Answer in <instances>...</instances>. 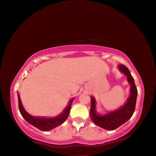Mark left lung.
<instances>
[{
  "mask_svg": "<svg viewBox=\"0 0 156 156\" xmlns=\"http://www.w3.org/2000/svg\"><path fill=\"white\" fill-rule=\"evenodd\" d=\"M119 69L126 76L127 80L131 84V94L126 104L117 110L112 112L106 115L100 116L97 115L95 112V101L93 98L91 97L90 115L92 121L96 125L107 130H114L128 121L132 117L135 110L138 91L134 80L131 75L129 70L124 65L120 64Z\"/></svg>",
  "mask_w": 156,
  "mask_h": 156,
  "instance_id": "1",
  "label": "left lung"
}]
</instances>
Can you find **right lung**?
Wrapping results in <instances>:
<instances>
[{
	"mask_svg": "<svg viewBox=\"0 0 156 156\" xmlns=\"http://www.w3.org/2000/svg\"><path fill=\"white\" fill-rule=\"evenodd\" d=\"M18 96V106H19V110L20 112L21 115L23 116L24 119L32 126L36 127V128L39 129L41 131H49L51 129L55 128V127L61 125L62 123L66 121L67 117H69L70 109H71V102L73 101L72 99L70 101L69 105L68 107L65 109L63 112L58 117L54 118H50V119H47V118H38V117H34L30 115L25 109H24L23 105H22V102L20 100V98L19 94H17Z\"/></svg>",
	"mask_w": 156,
	"mask_h": 156,
	"instance_id": "1",
	"label": "right lung"
}]
</instances>
